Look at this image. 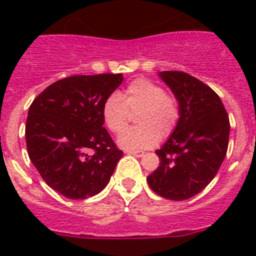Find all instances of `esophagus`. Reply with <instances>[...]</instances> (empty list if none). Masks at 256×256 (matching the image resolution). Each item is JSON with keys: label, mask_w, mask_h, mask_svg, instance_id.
<instances>
[{"label": "esophagus", "mask_w": 256, "mask_h": 256, "mask_svg": "<svg viewBox=\"0 0 256 256\" xmlns=\"http://www.w3.org/2000/svg\"><path fill=\"white\" fill-rule=\"evenodd\" d=\"M126 152L132 154V155L137 156V158H141V156L144 155V151H141V150H128V151H126Z\"/></svg>", "instance_id": "obj_1"}]
</instances>
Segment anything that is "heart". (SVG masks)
<instances>
[{
    "instance_id": "1",
    "label": "heart",
    "mask_w": 256,
    "mask_h": 256,
    "mask_svg": "<svg viewBox=\"0 0 256 256\" xmlns=\"http://www.w3.org/2000/svg\"><path fill=\"white\" fill-rule=\"evenodd\" d=\"M136 112L137 126L118 138L119 146L126 150L152 148L160 137H169L180 123V105L176 94L148 78L134 79L124 90L123 98L112 94L102 105L104 123L115 134L126 130L130 114Z\"/></svg>"
}]
</instances>
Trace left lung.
<instances>
[{
	"label": "left lung",
	"mask_w": 256,
	"mask_h": 256,
	"mask_svg": "<svg viewBox=\"0 0 256 256\" xmlns=\"http://www.w3.org/2000/svg\"><path fill=\"white\" fill-rule=\"evenodd\" d=\"M177 96L180 119L160 150V164L148 177L155 194L169 200L198 195L216 176L230 140V119L220 97L184 72H160Z\"/></svg>",
	"instance_id": "obj_1"
}]
</instances>
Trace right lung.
<instances>
[{"label":"right lung","instance_id":"add662e5","mask_svg":"<svg viewBox=\"0 0 256 256\" xmlns=\"http://www.w3.org/2000/svg\"><path fill=\"white\" fill-rule=\"evenodd\" d=\"M122 74L72 76L40 92L29 108L26 141L40 177L62 196L102 191L123 155L104 128L102 105Z\"/></svg>","mask_w":256,"mask_h":256}]
</instances>
